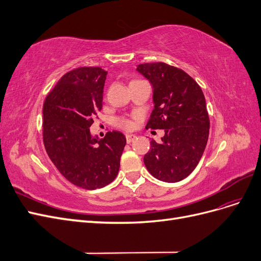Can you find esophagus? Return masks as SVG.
I'll return each instance as SVG.
<instances>
[{
	"label": "esophagus",
	"mask_w": 261,
	"mask_h": 261,
	"mask_svg": "<svg viewBox=\"0 0 261 261\" xmlns=\"http://www.w3.org/2000/svg\"><path fill=\"white\" fill-rule=\"evenodd\" d=\"M135 138H136V136H134V135H126V141H127V144H130V143H133L134 140H135Z\"/></svg>",
	"instance_id": "34e87169"
}]
</instances>
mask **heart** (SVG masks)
<instances>
[{
	"instance_id": "heart-1",
	"label": "heart",
	"mask_w": 261,
	"mask_h": 261,
	"mask_svg": "<svg viewBox=\"0 0 261 261\" xmlns=\"http://www.w3.org/2000/svg\"><path fill=\"white\" fill-rule=\"evenodd\" d=\"M116 124L124 129H132L133 128V123L129 120H126V118H118V120L116 121Z\"/></svg>"
}]
</instances>
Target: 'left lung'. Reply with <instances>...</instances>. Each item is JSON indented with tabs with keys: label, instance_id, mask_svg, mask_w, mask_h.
<instances>
[{
	"label": "left lung",
	"instance_id": "1",
	"mask_svg": "<svg viewBox=\"0 0 261 261\" xmlns=\"http://www.w3.org/2000/svg\"><path fill=\"white\" fill-rule=\"evenodd\" d=\"M137 70L153 89L154 109L146 128L165 133L160 144L150 141L145 165L153 177L176 183L195 170L207 146L206 99L199 85L180 68L158 62L139 64Z\"/></svg>",
	"mask_w": 261,
	"mask_h": 261
}]
</instances>
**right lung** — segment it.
<instances>
[{
	"label": "right lung",
	"mask_w": 261,
	"mask_h": 261,
	"mask_svg": "<svg viewBox=\"0 0 261 261\" xmlns=\"http://www.w3.org/2000/svg\"><path fill=\"white\" fill-rule=\"evenodd\" d=\"M107 74L101 67L70 70L48 93L42 109L46 153L67 180L89 191L114 180L126 145L120 132L99 139L89 129L102 109Z\"/></svg>",
	"instance_id": "1"
}]
</instances>
